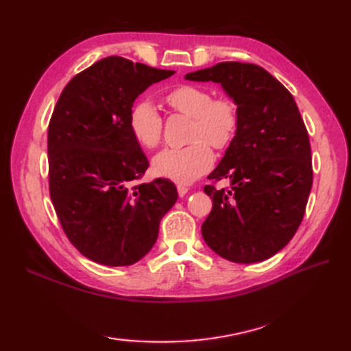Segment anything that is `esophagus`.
<instances>
[{
  "label": "esophagus",
  "mask_w": 351,
  "mask_h": 351,
  "mask_svg": "<svg viewBox=\"0 0 351 351\" xmlns=\"http://www.w3.org/2000/svg\"><path fill=\"white\" fill-rule=\"evenodd\" d=\"M189 187H185V185H178V195H180V197H184L185 195L189 193Z\"/></svg>",
  "instance_id": "1"
}]
</instances>
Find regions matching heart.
Returning <instances> with one entry per match:
<instances>
[{
	"label": "heart",
	"instance_id": "obj_1",
	"mask_svg": "<svg viewBox=\"0 0 351 351\" xmlns=\"http://www.w3.org/2000/svg\"><path fill=\"white\" fill-rule=\"evenodd\" d=\"M169 106L178 113L193 119L191 145L166 147L152 160L155 175L180 184H190L211 169L215 149H225L232 141L238 126V108L232 99L215 98L199 86H180L166 96ZM130 130L137 143L155 147L162 134V119L151 101H140L130 114Z\"/></svg>",
	"mask_w": 351,
	"mask_h": 351
}]
</instances>
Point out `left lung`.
I'll return each mask as SVG.
<instances>
[{
	"mask_svg": "<svg viewBox=\"0 0 351 351\" xmlns=\"http://www.w3.org/2000/svg\"><path fill=\"white\" fill-rule=\"evenodd\" d=\"M185 80L219 83L238 108L235 136L208 175L230 187L204 189L213 197L204 240L232 263L271 258L299 229L312 187L309 137L293 95L252 63L221 62Z\"/></svg>",
	"mask_w": 351,
	"mask_h": 351,
	"instance_id": "left-lung-1",
	"label": "left lung"
}]
</instances>
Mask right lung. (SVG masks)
I'll use <instances>...</instances> for the list:
<instances>
[{
  "instance_id": "obj_1",
  "label": "right lung",
  "mask_w": 351,
  "mask_h": 351,
  "mask_svg": "<svg viewBox=\"0 0 351 351\" xmlns=\"http://www.w3.org/2000/svg\"><path fill=\"white\" fill-rule=\"evenodd\" d=\"M173 73L111 56L73 77L57 101L48 128L49 195L69 241L95 263L136 264L176 202L169 180L131 187L149 161L130 130L137 96Z\"/></svg>"
}]
</instances>
